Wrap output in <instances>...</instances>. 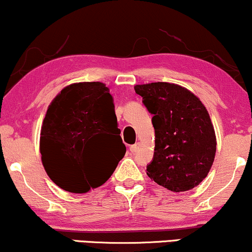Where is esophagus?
Returning a JSON list of instances; mask_svg holds the SVG:
<instances>
[{
	"instance_id": "esophagus-1",
	"label": "esophagus",
	"mask_w": 252,
	"mask_h": 252,
	"mask_svg": "<svg viewBox=\"0 0 252 252\" xmlns=\"http://www.w3.org/2000/svg\"><path fill=\"white\" fill-rule=\"evenodd\" d=\"M139 147H140V144L137 143V144L132 145V146L129 147V150H131V152H132V153H134V152H137V151L139 150Z\"/></svg>"
}]
</instances>
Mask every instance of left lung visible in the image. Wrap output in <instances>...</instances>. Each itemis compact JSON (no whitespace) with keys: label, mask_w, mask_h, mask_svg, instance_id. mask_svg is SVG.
Here are the masks:
<instances>
[{"label":"left lung","mask_w":252,"mask_h":252,"mask_svg":"<svg viewBox=\"0 0 252 252\" xmlns=\"http://www.w3.org/2000/svg\"><path fill=\"white\" fill-rule=\"evenodd\" d=\"M153 114L155 155L146 173L158 185L184 192L199 185L214 164L217 140L208 109L191 91L170 82L135 85Z\"/></svg>","instance_id":"8db88e82"}]
</instances>
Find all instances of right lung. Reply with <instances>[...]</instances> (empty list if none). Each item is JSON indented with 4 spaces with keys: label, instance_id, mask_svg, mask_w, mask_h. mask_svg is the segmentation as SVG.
<instances>
[{
    "label": "right lung",
    "instance_id": "add662e5",
    "mask_svg": "<svg viewBox=\"0 0 252 252\" xmlns=\"http://www.w3.org/2000/svg\"><path fill=\"white\" fill-rule=\"evenodd\" d=\"M115 152L106 159L101 150ZM42 165L53 183L72 193L105 184L124 158L113 97L102 82L68 85L52 100L40 133Z\"/></svg>",
    "mask_w": 252,
    "mask_h": 252
}]
</instances>
